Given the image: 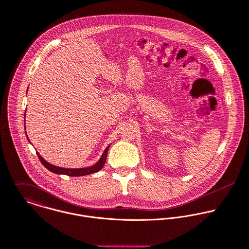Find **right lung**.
I'll list each match as a JSON object with an SVG mask.
<instances>
[{
	"mask_svg": "<svg viewBox=\"0 0 249 249\" xmlns=\"http://www.w3.org/2000/svg\"><path fill=\"white\" fill-rule=\"evenodd\" d=\"M26 114V112H25ZM26 116V115H25ZM25 133H26V125H25ZM27 134V133H26ZM28 138V136H27ZM28 141L30 142V140L28 139ZM110 144L107 145V147L105 149L103 155L101 156L99 160L91 165V166H89V167H84V168H63V167H59V166H55L53 164H51L47 160H45L38 152H36L38 158H39V160L41 161V163L48 169L52 171L53 173H55V174H63V175H67V176H72V177H77V176H85V175H89V174H92V173H95V172H98L99 170H101L103 168V166L105 165V162H106V159H107V150L109 148Z\"/></svg>",
	"mask_w": 249,
	"mask_h": 249,
	"instance_id": "right-lung-1",
	"label": "right lung"
}]
</instances>
